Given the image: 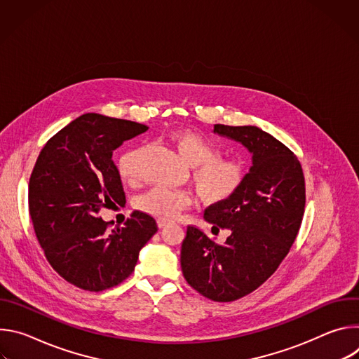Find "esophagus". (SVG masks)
Returning <instances> with one entry per match:
<instances>
[{
	"mask_svg": "<svg viewBox=\"0 0 359 359\" xmlns=\"http://www.w3.org/2000/svg\"><path fill=\"white\" fill-rule=\"evenodd\" d=\"M170 223L169 222H165V220H158V226H159V229H165V227H168Z\"/></svg>",
	"mask_w": 359,
	"mask_h": 359,
	"instance_id": "obj_1",
	"label": "esophagus"
}]
</instances>
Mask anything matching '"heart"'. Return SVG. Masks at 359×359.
I'll use <instances>...</instances> for the list:
<instances>
[{"instance_id": "1", "label": "heart", "mask_w": 359, "mask_h": 359, "mask_svg": "<svg viewBox=\"0 0 359 359\" xmlns=\"http://www.w3.org/2000/svg\"><path fill=\"white\" fill-rule=\"evenodd\" d=\"M169 142L179 158L193 168L191 179L197 196L208 204H220L231 198L245 180V165L240 159L222 158L220 149L194 130L179 129L169 135ZM143 147L125 151L118 169L123 180L132 182L139 176V162ZM190 203L187 193L153 187L139 196L135 206L144 215L170 222Z\"/></svg>"}]
</instances>
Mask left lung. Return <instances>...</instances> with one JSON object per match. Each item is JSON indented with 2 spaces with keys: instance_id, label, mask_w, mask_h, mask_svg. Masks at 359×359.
<instances>
[{
  "instance_id": "1",
  "label": "left lung",
  "mask_w": 359,
  "mask_h": 359,
  "mask_svg": "<svg viewBox=\"0 0 359 359\" xmlns=\"http://www.w3.org/2000/svg\"><path fill=\"white\" fill-rule=\"evenodd\" d=\"M213 132L241 143L251 168L231 198L204 212L213 230H229L227 240L217 244L189 226L180 264L196 291L229 302L257 290L288 254L304 216L305 180L294 153L263 129L215 125Z\"/></svg>"
}]
</instances>
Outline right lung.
Listing matches in <instances>:
<instances>
[{"label":"right lung","instance_id":"obj_1","mask_svg":"<svg viewBox=\"0 0 359 359\" xmlns=\"http://www.w3.org/2000/svg\"><path fill=\"white\" fill-rule=\"evenodd\" d=\"M147 129L85 114L50 137L36 159L28 186L36 238L53 269L82 290L102 291L126 280L158 231L156 220L142 212L112 231L97 216L102 208L126 203L114 150Z\"/></svg>","mask_w":359,"mask_h":359}]
</instances>
